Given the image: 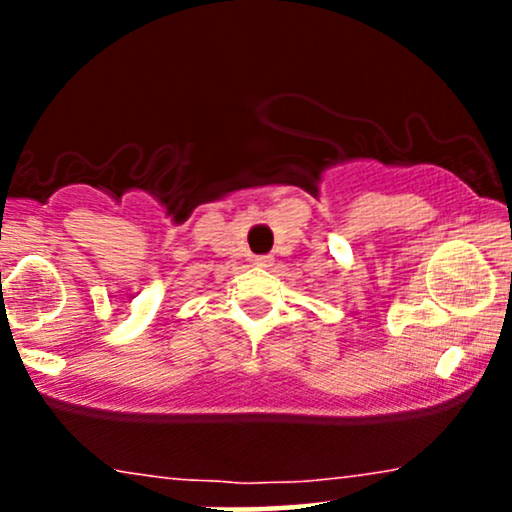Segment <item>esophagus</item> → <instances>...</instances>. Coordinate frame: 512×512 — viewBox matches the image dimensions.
<instances>
[{"mask_svg": "<svg viewBox=\"0 0 512 512\" xmlns=\"http://www.w3.org/2000/svg\"><path fill=\"white\" fill-rule=\"evenodd\" d=\"M255 264H257V267H272L274 257L272 255H262V257H257Z\"/></svg>", "mask_w": 512, "mask_h": 512, "instance_id": "obj_1", "label": "esophagus"}]
</instances>
